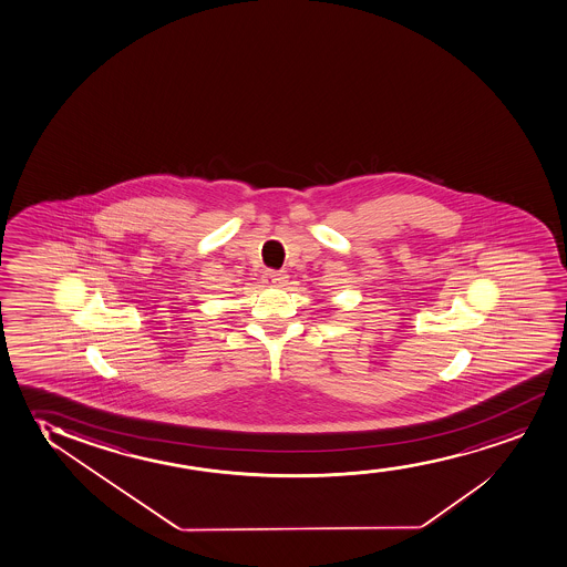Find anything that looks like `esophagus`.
<instances>
[{
	"label": "esophagus",
	"mask_w": 567,
	"mask_h": 567,
	"mask_svg": "<svg viewBox=\"0 0 567 567\" xmlns=\"http://www.w3.org/2000/svg\"><path fill=\"white\" fill-rule=\"evenodd\" d=\"M265 282L272 285V287H282L287 282V275H285V271H269L265 277Z\"/></svg>",
	"instance_id": "esophagus-1"
}]
</instances>
